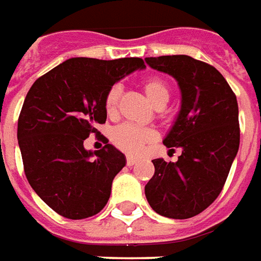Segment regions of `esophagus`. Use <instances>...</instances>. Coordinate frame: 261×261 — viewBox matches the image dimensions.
Returning a JSON list of instances; mask_svg holds the SVG:
<instances>
[{
  "label": "esophagus",
  "mask_w": 261,
  "mask_h": 261,
  "mask_svg": "<svg viewBox=\"0 0 261 261\" xmlns=\"http://www.w3.org/2000/svg\"><path fill=\"white\" fill-rule=\"evenodd\" d=\"M135 163H136V159H134V157H130V156L126 157V164H127V166H134Z\"/></svg>",
  "instance_id": "34e87169"
}]
</instances>
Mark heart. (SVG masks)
Wrapping results in <instances>:
<instances>
[{
	"mask_svg": "<svg viewBox=\"0 0 261 261\" xmlns=\"http://www.w3.org/2000/svg\"><path fill=\"white\" fill-rule=\"evenodd\" d=\"M143 90H145L149 101L156 108H160V107H164L167 104L170 98V88L163 79H160V77L146 79L143 81ZM121 92V86L114 84L105 94L104 108L105 112L110 116L115 115ZM111 138H112V142L118 149L126 151L129 154H138V153L143 150L145 145L156 139V134L151 129L138 127L134 126V125H129V123H125V125H119L118 127H115Z\"/></svg>",
	"mask_w": 261,
	"mask_h": 261,
	"instance_id": "obj_1",
	"label": "heart"
}]
</instances>
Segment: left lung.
Wrapping results in <instances>:
<instances>
[{"label": "left lung", "instance_id": "8db88e82", "mask_svg": "<svg viewBox=\"0 0 261 261\" xmlns=\"http://www.w3.org/2000/svg\"><path fill=\"white\" fill-rule=\"evenodd\" d=\"M157 71L173 75L181 108L163 143L180 147L178 160H151L154 175L145 187L159 215L187 219L206 210L222 191L239 150V110L228 81L208 63L186 55L146 57Z\"/></svg>", "mask_w": 261, "mask_h": 261}]
</instances>
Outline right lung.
I'll return each instance as SVG.
<instances>
[{
  "label": "right lung",
  "instance_id": "add662e5",
  "mask_svg": "<svg viewBox=\"0 0 261 261\" xmlns=\"http://www.w3.org/2000/svg\"><path fill=\"white\" fill-rule=\"evenodd\" d=\"M139 57L99 60L73 57L39 77L18 119L23 170L33 191L68 219L98 214L126 159L108 143L86 150L84 140L105 123V94L116 81L145 68Z\"/></svg>",
  "mask_w": 261,
  "mask_h": 261
}]
</instances>
